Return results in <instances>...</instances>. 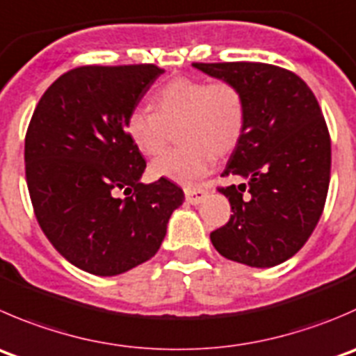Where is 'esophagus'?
I'll return each mask as SVG.
<instances>
[{
    "label": "esophagus",
    "instance_id": "1",
    "mask_svg": "<svg viewBox=\"0 0 356 356\" xmlns=\"http://www.w3.org/2000/svg\"><path fill=\"white\" fill-rule=\"evenodd\" d=\"M184 195H186V200H188V203H191V205H198V203H202L203 200H205L207 191L202 188H186Z\"/></svg>",
    "mask_w": 356,
    "mask_h": 356
}]
</instances>
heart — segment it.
<instances>
[{
  "instance_id": "heart-1",
  "label": "heart",
  "mask_w": 356,
  "mask_h": 356,
  "mask_svg": "<svg viewBox=\"0 0 356 356\" xmlns=\"http://www.w3.org/2000/svg\"><path fill=\"white\" fill-rule=\"evenodd\" d=\"M151 113L136 109L125 122L134 146L146 156L167 147L170 130L182 144L151 163V175L191 184L213 165V154L224 156L240 143L247 120L245 97L229 81L177 78L149 97Z\"/></svg>"
}]
</instances>
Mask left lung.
I'll return each mask as SVG.
<instances>
[{
    "instance_id": "obj_1",
    "label": "left lung",
    "mask_w": 356,
    "mask_h": 356,
    "mask_svg": "<svg viewBox=\"0 0 356 356\" xmlns=\"http://www.w3.org/2000/svg\"><path fill=\"white\" fill-rule=\"evenodd\" d=\"M193 67L236 85L247 120L222 175L247 184L219 188L231 203L226 224L210 233L220 255L271 268L301 250L318 224L330 181V136L309 86L262 62H195Z\"/></svg>"
}]
</instances>
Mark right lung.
<instances>
[{"label":"right lung","instance_id":"right-lung-1","mask_svg":"<svg viewBox=\"0 0 356 356\" xmlns=\"http://www.w3.org/2000/svg\"><path fill=\"white\" fill-rule=\"evenodd\" d=\"M161 72L153 64L71 69L31 118L24 160L34 213L58 254L86 273L115 277L153 257L184 202L168 179L140 182L146 161L125 130Z\"/></svg>","mask_w":356,"mask_h":356}]
</instances>
